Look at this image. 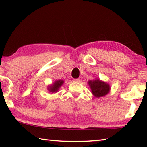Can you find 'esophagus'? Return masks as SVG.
<instances>
[{
    "mask_svg": "<svg viewBox=\"0 0 147 147\" xmlns=\"http://www.w3.org/2000/svg\"><path fill=\"white\" fill-rule=\"evenodd\" d=\"M73 81H74V82H80V78L73 79Z\"/></svg>",
    "mask_w": 147,
    "mask_h": 147,
    "instance_id": "1",
    "label": "esophagus"
}]
</instances>
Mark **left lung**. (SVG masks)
Wrapping results in <instances>:
<instances>
[{
    "label": "left lung",
    "mask_w": 147,
    "mask_h": 147,
    "mask_svg": "<svg viewBox=\"0 0 147 147\" xmlns=\"http://www.w3.org/2000/svg\"><path fill=\"white\" fill-rule=\"evenodd\" d=\"M89 85L91 89V92L95 97H101L106 95L109 91V86L100 80H94L88 82Z\"/></svg>",
    "instance_id": "1"
}]
</instances>
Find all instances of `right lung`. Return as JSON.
<instances>
[{
    "mask_svg": "<svg viewBox=\"0 0 147 147\" xmlns=\"http://www.w3.org/2000/svg\"><path fill=\"white\" fill-rule=\"evenodd\" d=\"M63 83V80H58V81H56L55 82H54L53 85L51 86H50L49 88V91L52 92V93H54V92H56L58 90L59 88H60L62 84Z\"/></svg>",
    "mask_w": 147,
    "mask_h": 147,
    "instance_id": "obj_1",
    "label": "right lung"
}]
</instances>
